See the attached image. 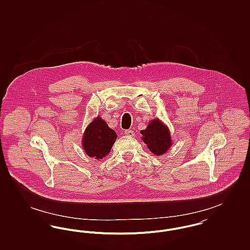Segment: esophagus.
Listing matches in <instances>:
<instances>
[{"label":"esophagus","mask_w":250,"mask_h":250,"mask_svg":"<svg viewBox=\"0 0 250 250\" xmlns=\"http://www.w3.org/2000/svg\"><path fill=\"white\" fill-rule=\"evenodd\" d=\"M125 135L127 136V137H134L135 136V133H134V131L133 130H125Z\"/></svg>","instance_id":"esophagus-1"}]
</instances>
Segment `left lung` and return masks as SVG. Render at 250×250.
I'll use <instances>...</instances> for the list:
<instances>
[{
	"instance_id": "8db88e82",
	"label": "left lung",
	"mask_w": 250,
	"mask_h": 250,
	"mask_svg": "<svg viewBox=\"0 0 250 250\" xmlns=\"http://www.w3.org/2000/svg\"><path fill=\"white\" fill-rule=\"evenodd\" d=\"M142 140L148 149L155 155H164L171 147L170 131L161 120L153 119L144 130L141 131Z\"/></svg>"
}]
</instances>
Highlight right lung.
I'll list each match as a JSON object with an SVG mask.
<instances>
[{"instance_id": "1", "label": "right lung", "mask_w": 250, "mask_h": 250, "mask_svg": "<svg viewBox=\"0 0 250 250\" xmlns=\"http://www.w3.org/2000/svg\"><path fill=\"white\" fill-rule=\"evenodd\" d=\"M116 139V132L109 128L100 116H97L84 131L82 144L86 155L100 160L109 154Z\"/></svg>"}]
</instances>
